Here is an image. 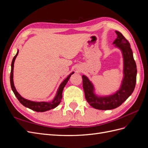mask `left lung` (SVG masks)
I'll list each match as a JSON object with an SVG mask.
<instances>
[{"instance_id":"obj_1","label":"left lung","mask_w":148,"mask_h":148,"mask_svg":"<svg viewBox=\"0 0 148 148\" xmlns=\"http://www.w3.org/2000/svg\"><path fill=\"white\" fill-rule=\"evenodd\" d=\"M117 37L113 44L122 52L123 74L121 87L115 93L104 97H98L94 92V86L89 79L83 75V87L85 98L89 105L99 110H111L117 108L126 101L135 88L137 69L133 52L128 40L122 34L115 31Z\"/></svg>"}]
</instances>
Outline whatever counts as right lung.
Masks as SVG:
<instances>
[{
    "label": "right lung",
    "mask_w": 148,
    "mask_h": 148,
    "mask_svg": "<svg viewBox=\"0 0 148 148\" xmlns=\"http://www.w3.org/2000/svg\"><path fill=\"white\" fill-rule=\"evenodd\" d=\"M18 52L19 51L18 50L15 56V57H13V59L12 62V65H11V72H10V85H11V88L13 93L15 94V96L16 98L20 101L21 104H23L25 107H28V108L34 110L36 112H45L47 110H49L52 109H54L55 107H56L58 105L60 104V102L62 99V91H63V89L64 87L65 86L67 82H69V80L71 77V75H73L74 72L71 73L68 77H67L64 80V82H62L59 88H58V90L57 91V94L53 99L52 101L51 102H34V101H31L28 99H26L23 97H21L20 96V94L17 92L16 89H15V87L14 86V83H13V67H14V62L15 60V59L16 56L18 54Z\"/></svg>",
    "instance_id": "add662e5"
}]
</instances>
